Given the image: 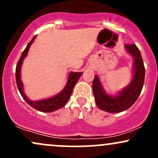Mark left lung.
<instances>
[{"instance_id":"left-lung-1","label":"left lung","mask_w":158,"mask_h":158,"mask_svg":"<svg viewBox=\"0 0 158 158\" xmlns=\"http://www.w3.org/2000/svg\"><path fill=\"white\" fill-rule=\"evenodd\" d=\"M125 48L134 57V77L129 85L115 97L108 95L97 75L93 81V93L97 106L99 109L119 113L132 106L143 89L145 79V67L140 51L135 44H126Z\"/></svg>"}]
</instances>
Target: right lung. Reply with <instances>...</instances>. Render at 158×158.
<instances>
[{
    "mask_svg": "<svg viewBox=\"0 0 158 158\" xmlns=\"http://www.w3.org/2000/svg\"><path fill=\"white\" fill-rule=\"evenodd\" d=\"M35 37L36 35L34 36L31 41L29 42V44L27 45L26 48H25V50L22 52V55H21V58H20L19 61H18V64L16 65L15 69L16 83H17L18 88H19L21 95L22 96L23 99L30 106L41 112H52L54 111V110L59 109V108H62V107L65 106V104H66L68 99H70V96H71L72 91H73V89L74 86H75L76 83L79 80V79L80 78L82 73L81 72H80V73H75V72L70 73L68 77V81L67 82L65 88L59 94L55 96V97L42 99V100L39 101H32L30 99H29L27 97V96L25 95L23 90V83L21 80V68L23 59L27 56L30 47L31 46L32 43L34 41Z\"/></svg>",
    "mask_w": 158,
    "mask_h": 158,
    "instance_id": "add662e5",
    "label": "right lung"
}]
</instances>
